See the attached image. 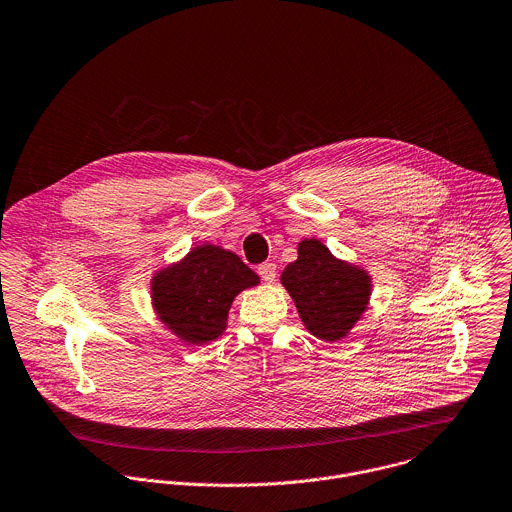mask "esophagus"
Returning a JSON list of instances; mask_svg holds the SVG:
<instances>
[{"label":"esophagus","mask_w":512,"mask_h":512,"mask_svg":"<svg viewBox=\"0 0 512 512\" xmlns=\"http://www.w3.org/2000/svg\"><path fill=\"white\" fill-rule=\"evenodd\" d=\"M258 274L264 282H274L276 280V264L274 262H264L260 268H258Z\"/></svg>","instance_id":"esophagus-1"}]
</instances>
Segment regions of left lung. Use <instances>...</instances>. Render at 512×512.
Wrapping results in <instances>:
<instances>
[{
	"label": "left lung",
	"mask_w": 512,
	"mask_h": 512,
	"mask_svg": "<svg viewBox=\"0 0 512 512\" xmlns=\"http://www.w3.org/2000/svg\"><path fill=\"white\" fill-rule=\"evenodd\" d=\"M280 280L308 332L324 341L347 336L371 294L369 274L338 260L316 238L298 244V260L284 268Z\"/></svg>",
	"instance_id": "left-lung-1"
}]
</instances>
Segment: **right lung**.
Returning <instances> with one entry per match:
<instances>
[{"instance_id":"1","label":"right lung","mask_w":512,"mask_h":512,"mask_svg":"<svg viewBox=\"0 0 512 512\" xmlns=\"http://www.w3.org/2000/svg\"><path fill=\"white\" fill-rule=\"evenodd\" d=\"M258 282L234 252L202 244L153 278V306L180 340L202 345L226 330L234 298Z\"/></svg>"}]
</instances>
